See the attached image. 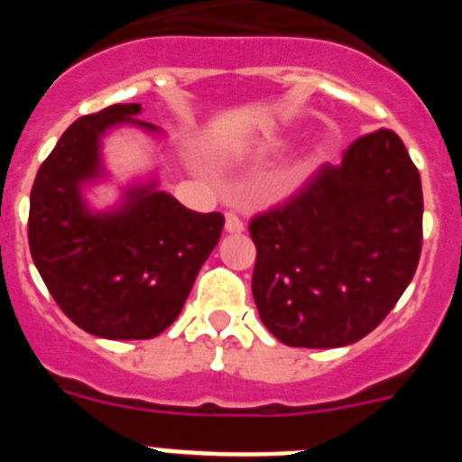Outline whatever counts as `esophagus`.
Instances as JSON below:
<instances>
[{"label": "esophagus", "mask_w": 462, "mask_h": 462, "mask_svg": "<svg viewBox=\"0 0 462 462\" xmlns=\"http://www.w3.org/2000/svg\"><path fill=\"white\" fill-rule=\"evenodd\" d=\"M226 231L228 234H243L245 224L236 212H226Z\"/></svg>", "instance_id": "obj_1"}]
</instances>
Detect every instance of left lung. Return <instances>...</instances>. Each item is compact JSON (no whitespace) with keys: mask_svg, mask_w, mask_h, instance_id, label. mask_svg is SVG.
<instances>
[{"mask_svg":"<svg viewBox=\"0 0 462 462\" xmlns=\"http://www.w3.org/2000/svg\"><path fill=\"white\" fill-rule=\"evenodd\" d=\"M250 236L252 293L273 336L308 349L352 345L382 324L419 266L421 175L398 134L377 129L254 215Z\"/></svg>","mask_w":462,"mask_h":462,"instance_id":"left-lung-1","label":"left lung"}]
</instances>
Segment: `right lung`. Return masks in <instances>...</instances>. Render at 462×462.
<instances>
[{"label":"right lung","mask_w":462,"mask_h":462,"mask_svg":"<svg viewBox=\"0 0 462 462\" xmlns=\"http://www.w3.org/2000/svg\"><path fill=\"white\" fill-rule=\"evenodd\" d=\"M141 104L83 116L41 164L30 194V252L64 314L108 340H150L169 328L219 243L222 212H194L166 191L138 187L125 208L92 215L80 185L99 173V138L136 122Z\"/></svg>","instance_id":"1"}]
</instances>
